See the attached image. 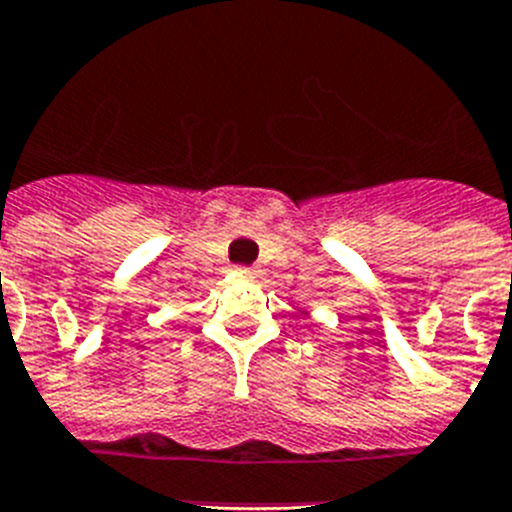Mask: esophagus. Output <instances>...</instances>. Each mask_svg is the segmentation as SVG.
<instances>
[{
    "instance_id": "obj_1",
    "label": "esophagus",
    "mask_w": 512,
    "mask_h": 512,
    "mask_svg": "<svg viewBox=\"0 0 512 512\" xmlns=\"http://www.w3.org/2000/svg\"><path fill=\"white\" fill-rule=\"evenodd\" d=\"M237 273H242V275H252V268H237Z\"/></svg>"
}]
</instances>
